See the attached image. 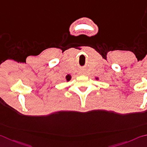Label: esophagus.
Returning a JSON list of instances; mask_svg holds the SVG:
<instances>
[{"instance_id":"obj_1","label":"esophagus","mask_w":147,"mask_h":147,"mask_svg":"<svg viewBox=\"0 0 147 147\" xmlns=\"http://www.w3.org/2000/svg\"><path fill=\"white\" fill-rule=\"evenodd\" d=\"M80 74H82V75H85V74H86V72H85V70H83V69L80 70Z\"/></svg>"}]
</instances>
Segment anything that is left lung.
<instances>
[{
    "mask_svg": "<svg viewBox=\"0 0 147 147\" xmlns=\"http://www.w3.org/2000/svg\"><path fill=\"white\" fill-rule=\"evenodd\" d=\"M95 79L96 80H99V78H98V77H96Z\"/></svg>",
    "mask_w": 147,
    "mask_h": 147,
    "instance_id": "obj_1",
    "label": "left lung"
}]
</instances>
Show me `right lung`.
Returning a JSON list of instances; mask_svg holds the SVG:
<instances>
[{
  "instance_id": "right-lung-1",
  "label": "right lung",
  "mask_w": 147,
  "mask_h": 147,
  "mask_svg": "<svg viewBox=\"0 0 147 147\" xmlns=\"http://www.w3.org/2000/svg\"><path fill=\"white\" fill-rule=\"evenodd\" d=\"M71 79V74H67V75L65 76V80H66L67 82L70 81Z\"/></svg>"
}]
</instances>
